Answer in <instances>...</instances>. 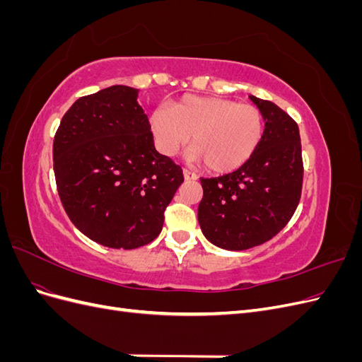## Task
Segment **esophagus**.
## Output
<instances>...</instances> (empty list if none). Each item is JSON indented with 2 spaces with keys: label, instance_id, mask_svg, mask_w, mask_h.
Masks as SVG:
<instances>
[{
  "label": "esophagus",
  "instance_id": "34e87169",
  "mask_svg": "<svg viewBox=\"0 0 362 362\" xmlns=\"http://www.w3.org/2000/svg\"><path fill=\"white\" fill-rule=\"evenodd\" d=\"M182 173H184V178L189 180V181H193V180H198V175H196L194 172L189 170V169H182Z\"/></svg>",
  "mask_w": 362,
  "mask_h": 362
}]
</instances>
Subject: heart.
<instances>
[{
	"label": "heart",
	"instance_id": "obj_1",
	"mask_svg": "<svg viewBox=\"0 0 362 362\" xmlns=\"http://www.w3.org/2000/svg\"><path fill=\"white\" fill-rule=\"evenodd\" d=\"M149 124L163 154H175L192 139V156L221 173L243 166L264 136L257 107L214 96H182L170 108H156Z\"/></svg>",
	"mask_w": 362,
	"mask_h": 362
}]
</instances>
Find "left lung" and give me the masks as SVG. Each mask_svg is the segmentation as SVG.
Listing matches in <instances>:
<instances>
[{"mask_svg":"<svg viewBox=\"0 0 362 362\" xmlns=\"http://www.w3.org/2000/svg\"><path fill=\"white\" fill-rule=\"evenodd\" d=\"M249 98L266 120L259 146L237 170L217 178H201V229L213 245L228 250H245L269 242L288 223L302 193L298 124L276 104Z\"/></svg>","mask_w":362,"mask_h":362,"instance_id":"obj_1","label":"left lung"}]
</instances>
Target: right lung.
Listing matches in <instances>:
<instances>
[{
	"label": "right lung",
	"instance_id": "right-lung-1",
	"mask_svg": "<svg viewBox=\"0 0 362 362\" xmlns=\"http://www.w3.org/2000/svg\"><path fill=\"white\" fill-rule=\"evenodd\" d=\"M137 93L112 86L78 98L54 136L64 211L86 237L113 249L157 238L164 210L184 181L178 164L157 152Z\"/></svg>",
	"mask_w": 362,
	"mask_h": 362
}]
</instances>
